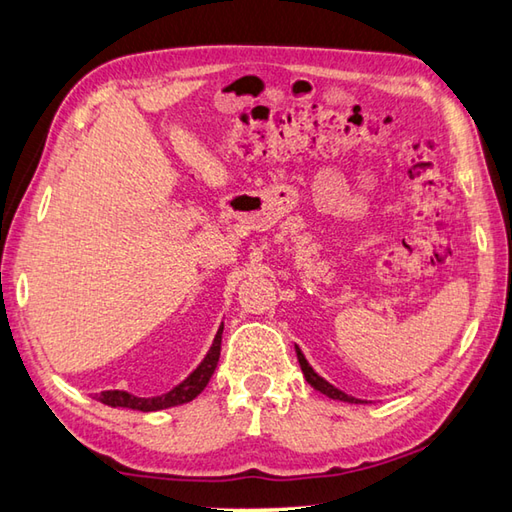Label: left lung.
Instances as JSON below:
<instances>
[{
	"mask_svg": "<svg viewBox=\"0 0 512 512\" xmlns=\"http://www.w3.org/2000/svg\"><path fill=\"white\" fill-rule=\"evenodd\" d=\"M295 353H297V362H300V367H302V374H304V378H306V383H309L313 389H318V392H322L324 396L333 398V401H345V403H367V401H360V398H353V396H349V394H345V392H340L338 387H333V385H331V383H327V380H324L322 376L315 374L313 367L309 365V362H306L304 353L300 351V347H297V345H295Z\"/></svg>",
	"mask_w": 512,
	"mask_h": 512,
	"instance_id": "obj_1",
	"label": "left lung"
}]
</instances>
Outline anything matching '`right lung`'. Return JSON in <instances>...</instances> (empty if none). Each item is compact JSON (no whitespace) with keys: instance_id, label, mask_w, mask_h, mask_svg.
Wrapping results in <instances>:
<instances>
[{"instance_id":"obj_1","label":"right lung","mask_w":512,"mask_h":512,"mask_svg":"<svg viewBox=\"0 0 512 512\" xmlns=\"http://www.w3.org/2000/svg\"><path fill=\"white\" fill-rule=\"evenodd\" d=\"M221 333H224V324L219 327L215 340H212V347L206 353V358L201 360V365L194 369L192 374L183 380V383L170 389L167 394L141 398V396L123 392V389H107V392L96 394V401L105 403L109 407H129V410H138V412H159V410H167V407H176V405L194 401V398H197L203 389H206L212 374H215V369H217L219 353H221Z\"/></svg>"}]
</instances>
